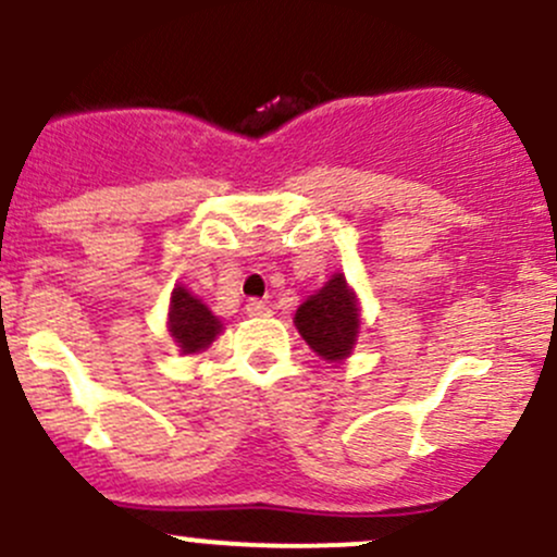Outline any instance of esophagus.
Returning <instances> with one entry per match:
<instances>
[{
  "mask_svg": "<svg viewBox=\"0 0 557 557\" xmlns=\"http://www.w3.org/2000/svg\"><path fill=\"white\" fill-rule=\"evenodd\" d=\"M246 311L250 317H269V314H272L269 304L261 301V298H250V301L246 304Z\"/></svg>",
  "mask_w": 557,
  "mask_h": 557,
  "instance_id": "1",
  "label": "esophagus"
}]
</instances>
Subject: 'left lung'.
<instances>
[{
  "mask_svg": "<svg viewBox=\"0 0 557 557\" xmlns=\"http://www.w3.org/2000/svg\"><path fill=\"white\" fill-rule=\"evenodd\" d=\"M296 327L322 359L338 362L351 354L359 333V309L344 274H333L325 288L298 307Z\"/></svg>",
  "mask_w": 557,
  "mask_h": 557,
  "instance_id": "1",
  "label": "left lung"
}]
</instances>
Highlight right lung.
<instances>
[{
    "label": "right lung",
    "instance_id": "obj_1",
    "mask_svg": "<svg viewBox=\"0 0 557 557\" xmlns=\"http://www.w3.org/2000/svg\"><path fill=\"white\" fill-rule=\"evenodd\" d=\"M169 325L174 341L187 354L203 351L216 338L219 330H222L216 317L185 288H174V293H171Z\"/></svg>",
    "mask_w": 557,
    "mask_h": 557
}]
</instances>
